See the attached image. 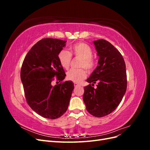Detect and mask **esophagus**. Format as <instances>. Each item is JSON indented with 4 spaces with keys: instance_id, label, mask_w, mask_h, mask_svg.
Segmentation results:
<instances>
[{
    "instance_id": "1",
    "label": "esophagus",
    "mask_w": 150,
    "mask_h": 150,
    "mask_svg": "<svg viewBox=\"0 0 150 150\" xmlns=\"http://www.w3.org/2000/svg\"><path fill=\"white\" fill-rule=\"evenodd\" d=\"M80 85L79 84H78V83H74V87L75 88H76V87H78V86H79Z\"/></svg>"
}]
</instances>
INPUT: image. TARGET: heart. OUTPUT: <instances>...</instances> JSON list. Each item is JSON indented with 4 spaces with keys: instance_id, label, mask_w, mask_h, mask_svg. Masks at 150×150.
Returning <instances> with one entry per match:
<instances>
[{
    "instance_id": "1",
    "label": "heart",
    "mask_w": 150,
    "mask_h": 150,
    "mask_svg": "<svg viewBox=\"0 0 150 150\" xmlns=\"http://www.w3.org/2000/svg\"><path fill=\"white\" fill-rule=\"evenodd\" d=\"M93 49L89 45L84 42H78L71 47V52L66 49H62L58 54V59L61 66L64 69L69 67L72 56L81 58L79 67H83L88 72H92L96 66V60L92 56ZM83 68L71 69L67 73V79L76 83H80L86 77V71Z\"/></svg>"
}]
</instances>
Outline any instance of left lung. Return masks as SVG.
<instances>
[{
  "label": "left lung",
  "mask_w": 150,
  "mask_h": 150,
  "mask_svg": "<svg viewBox=\"0 0 150 150\" xmlns=\"http://www.w3.org/2000/svg\"><path fill=\"white\" fill-rule=\"evenodd\" d=\"M99 56L98 66L86 80L83 101L86 110L98 117L108 115L121 103L127 88L126 65L121 54L108 41L93 42ZM97 81V88L92 86ZM91 83H93L91 85Z\"/></svg>",
  "instance_id": "obj_1"
}]
</instances>
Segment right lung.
<instances>
[{"label":"right lung","mask_w":150,"mask_h":150,"mask_svg":"<svg viewBox=\"0 0 150 150\" xmlns=\"http://www.w3.org/2000/svg\"><path fill=\"white\" fill-rule=\"evenodd\" d=\"M66 42L52 38L39 40L27 54L21 67L27 103L33 111L47 119H56L64 114L74 88L71 81L52 84L54 77L60 82L66 76L57 57Z\"/></svg>","instance_id":"add662e5"}]
</instances>
